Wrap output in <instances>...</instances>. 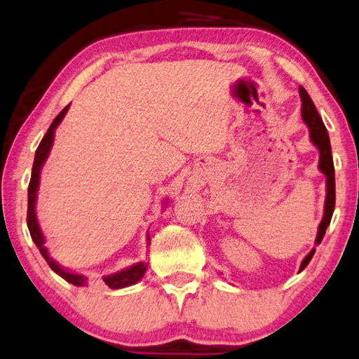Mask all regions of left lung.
<instances>
[{"label":"left lung","mask_w":359,"mask_h":359,"mask_svg":"<svg viewBox=\"0 0 359 359\" xmlns=\"http://www.w3.org/2000/svg\"><path fill=\"white\" fill-rule=\"evenodd\" d=\"M299 95H301V115L302 120H304L307 128H309L311 141L314 146L319 149V169L320 172L325 175V187H327V195H325V206H324V216H322V221L319 224V231H317L316 237V245H319L322 239L325 236V229L329 228L333 210H335V169H333V159H332V148H330V138L329 133H327V128L324 122H322L319 112H317L314 102L307 94V90L299 88ZM316 249H312L309 254L306 255V259L302 260L299 271H302L309 264L312 255H314Z\"/></svg>","instance_id":"1"}]
</instances>
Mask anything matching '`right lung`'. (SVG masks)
Instances as JSON below:
<instances>
[{"label":"right lung","instance_id":"right-lung-1","mask_svg":"<svg viewBox=\"0 0 359 359\" xmlns=\"http://www.w3.org/2000/svg\"><path fill=\"white\" fill-rule=\"evenodd\" d=\"M68 109H69V105H67V107H65L62 112L57 115V118H55L52 125H50L47 133H45L42 141H40L37 151H35L32 175H30L29 190H27V228L30 232V237H32V241L35 242V245H37V249L40 250V254H42L43 259L47 260L50 269H52L57 275L62 276L63 280H67L68 283H72V285H74V286H86L88 285V278H86L84 275L74 273V271H69L68 269H63L62 265H58L57 260H53L52 257H50L47 247H45V237L42 234V229H40V226H39L37 215H35V201H37V190H39V184H40V170H42L45 161H47L48 154H50V149H52L55 130H57L58 125L62 123V120L65 115H67ZM148 244H149V236H148ZM146 269H148V264H146V262H138V264L131 265V266H128V269L120 270V271H117V273L104 276V281H105V285L110 287V290H120V287L131 286V285H135V283H138L141 278H143Z\"/></svg>","mask_w":359,"mask_h":359}]
</instances>
